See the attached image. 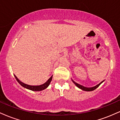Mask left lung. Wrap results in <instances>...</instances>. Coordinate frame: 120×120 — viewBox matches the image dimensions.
Wrapping results in <instances>:
<instances>
[{"mask_svg":"<svg viewBox=\"0 0 120 120\" xmlns=\"http://www.w3.org/2000/svg\"><path fill=\"white\" fill-rule=\"evenodd\" d=\"M72 81H73V83L75 84V85H76L77 87H78V88H79V89H81V90H83V91H93V90H95L96 88H98L99 86H100V84H101V83H103V82H104V81H103L102 82H100V83H99L98 85H96L95 86H94V87H86L83 86H82V85H79V84L76 83V82H74L73 80H72Z\"/></svg>","mask_w":120,"mask_h":120,"instance_id":"left-lung-1","label":"left lung"}]
</instances>
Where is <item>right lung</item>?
<instances>
[{"label": "right lung", "mask_w": 120, "mask_h": 120, "mask_svg": "<svg viewBox=\"0 0 120 120\" xmlns=\"http://www.w3.org/2000/svg\"><path fill=\"white\" fill-rule=\"evenodd\" d=\"M14 75L15 77V78L16 79V80L17 81V82H19V83H20L22 86L24 87H25V88H26V89H29V90L34 91H42V90H45V89H46V88L49 86V83H50L51 81H52V76L49 78V80L47 81L46 82H45L44 84H43V85H39V86H31V85H27V84H25V83H23V82H22L21 81H20L19 79H18L17 77L16 76V75Z\"/></svg>", "instance_id": "add662e5"}]
</instances>
